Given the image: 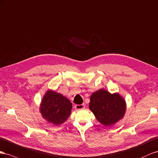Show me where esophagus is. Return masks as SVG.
Masks as SVG:
<instances>
[{
	"instance_id": "obj_1",
	"label": "esophagus",
	"mask_w": 158,
	"mask_h": 158,
	"mask_svg": "<svg viewBox=\"0 0 158 158\" xmlns=\"http://www.w3.org/2000/svg\"><path fill=\"white\" fill-rule=\"evenodd\" d=\"M75 109L76 110H81L85 109V105H76L75 106Z\"/></svg>"
}]
</instances>
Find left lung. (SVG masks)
<instances>
[{
	"mask_svg": "<svg viewBox=\"0 0 158 158\" xmlns=\"http://www.w3.org/2000/svg\"><path fill=\"white\" fill-rule=\"evenodd\" d=\"M89 107L99 123L110 127L124 118L127 102L118 93H110L101 89L90 97Z\"/></svg>",
	"mask_w": 158,
	"mask_h": 158,
	"instance_id": "left-lung-1",
	"label": "left lung"
}]
</instances>
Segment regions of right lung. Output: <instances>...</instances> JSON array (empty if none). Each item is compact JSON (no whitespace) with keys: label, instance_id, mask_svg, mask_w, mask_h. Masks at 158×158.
I'll return each mask as SVG.
<instances>
[{"label":"right lung","instance_id":"right-lung-1","mask_svg":"<svg viewBox=\"0 0 158 158\" xmlns=\"http://www.w3.org/2000/svg\"><path fill=\"white\" fill-rule=\"evenodd\" d=\"M39 109L45 120L57 126L64 123L69 118L72 103L63 94L49 89L44 94Z\"/></svg>","mask_w":158,"mask_h":158}]
</instances>
